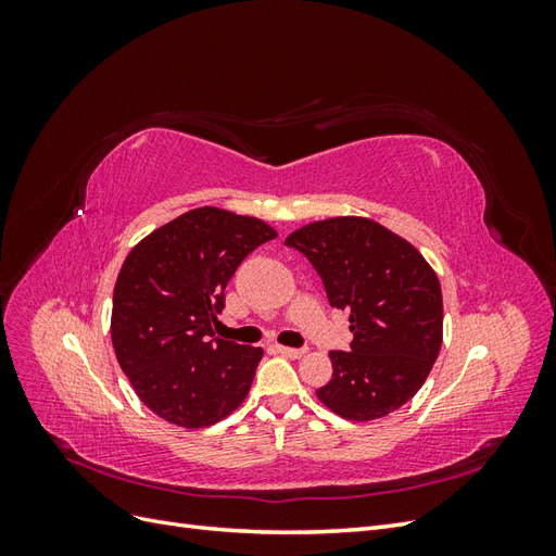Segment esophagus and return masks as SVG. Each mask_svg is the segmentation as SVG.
Instances as JSON below:
<instances>
[{
	"label": "esophagus",
	"instance_id": "1",
	"mask_svg": "<svg viewBox=\"0 0 556 556\" xmlns=\"http://www.w3.org/2000/svg\"><path fill=\"white\" fill-rule=\"evenodd\" d=\"M276 350L280 352V355L290 357V359H299V357H304V355H306V350H304V348H285V345H278Z\"/></svg>",
	"mask_w": 556,
	"mask_h": 556
}]
</instances>
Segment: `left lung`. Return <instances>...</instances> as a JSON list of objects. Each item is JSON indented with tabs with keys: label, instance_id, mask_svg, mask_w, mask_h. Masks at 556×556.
Segmentation results:
<instances>
[{
	"label": "left lung",
	"instance_id": "1",
	"mask_svg": "<svg viewBox=\"0 0 556 556\" xmlns=\"http://www.w3.org/2000/svg\"><path fill=\"white\" fill-rule=\"evenodd\" d=\"M299 250L350 313V352L331 350L333 374L317 399L355 422L401 408L425 384L443 343V294L433 268L394 231L366 217H331L296 229Z\"/></svg>",
	"mask_w": 556,
	"mask_h": 556
}]
</instances>
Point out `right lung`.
I'll return each mask as SVG.
<instances>
[{"instance_id": "obj_1", "label": "right lung", "mask_w": 556, "mask_h": 556, "mask_svg": "<svg viewBox=\"0 0 556 556\" xmlns=\"http://www.w3.org/2000/svg\"><path fill=\"white\" fill-rule=\"evenodd\" d=\"M276 237L257 217L204 206L131 248L115 280L111 339L134 392L166 422L208 427L248 396L264 352L217 339L213 325L239 264Z\"/></svg>"}]
</instances>
